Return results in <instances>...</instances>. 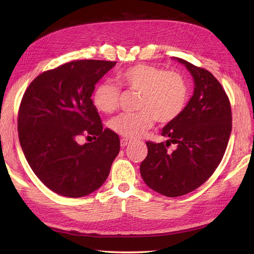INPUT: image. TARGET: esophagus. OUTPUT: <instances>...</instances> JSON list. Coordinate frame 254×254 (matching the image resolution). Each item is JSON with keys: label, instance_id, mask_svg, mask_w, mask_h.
<instances>
[{"label": "esophagus", "instance_id": "esophagus-1", "mask_svg": "<svg viewBox=\"0 0 254 254\" xmlns=\"http://www.w3.org/2000/svg\"><path fill=\"white\" fill-rule=\"evenodd\" d=\"M130 143H131V140L126 139V137H123V139L121 140V146H122V147H125V146H127Z\"/></svg>", "mask_w": 254, "mask_h": 254}]
</instances>
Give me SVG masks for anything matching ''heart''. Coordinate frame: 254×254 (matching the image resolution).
I'll return each mask as SVG.
<instances>
[{
	"label": "heart",
	"instance_id": "obj_1",
	"mask_svg": "<svg viewBox=\"0 0 254 254\" xmlns=\"http://www.w3.org/2000/svg\"><path fill=\"white\" fill-rule=\"evenodd\" d=\"M117 79L127 90L137 92L136 109L123 113L110 122V128L126 139L140 137L155 120L160 124L172 123L186 108L189 87L183 76L149 64H136L118 73ZM121 97L120 88L110 81H102L95 87L92 102L102 113L117 110Z\"/></svg>",
	"mask_w": 254,
	"mask_h": 254
}]
</instances>
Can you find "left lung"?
<instances>
[{"instance_id": "8db88e82", "label": "left lung", "mask_w": 254, "mask_h": 254, "mask_svg": "<svg viewBox=\"0 0 254 254\" xmlns=\"http://www.w3.org/2000/svg\"><path fill=\"white\" fill-rule=\"evenodd\" d=\"M194 81L193 96L179 118L161 131L166 142H146L147 157L141 163L146 186L167 197L186 195L210 178L225 155L232 129L229 98L213 74L180 58ZM176 144L172 153L166 147Z\"/></svg>"}]
</instances>
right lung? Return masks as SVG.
Wrapping results in <instances>:
<instances>
[{
    "mask_svg": "<svg viewBox=\"0 0 254 254\" xmlns=\"http://www.w3.org/2000/svg\"><path fill=\"white\" fill-rule=\"evenodd\" d=\"M115 64L71 61L40 74L23 95L18 115L23 153L44 186L61 196L79 198L98 190L119 155L120 137L103 129L91 99ZM83 134L96 141L78 144Z\"/></svg>",
    "mask_w": 254,
    "mask_h": 254,
    "instance_id": "1",
    "label": "right lung"
}]
</instances>
